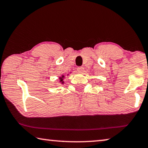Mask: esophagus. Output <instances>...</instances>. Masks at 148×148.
Listing matches in <instances>:
<instances>
[{
  "mask_svg": "<svg viewBox=\"0 0 148 148\" xmlns=\"http://www.w3.org/2000/svg\"><path fill=\"white\" fill-rule=\"evenodd\" d=\"M77 70H78V72L79 73H82L84 70V68L81 66V67H78V69H77Z\"/></svg>",
  "mask_w": 148,
  "mask_h": 148,
  "instance_id": "obj_1",
  "label": "esophagus"
}]
</instances>
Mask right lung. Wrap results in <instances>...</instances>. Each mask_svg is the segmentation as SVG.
I'll list each match as a JSON object with an SVG mask.
<instances>
[{
  "label": "right lung",
  "mask_w": 148,
  "mask_h": 148,
  "mask_svg": "<svg viewBox=\"0 0 148 148\" xmlns=\"http://www.w3.org/2000/svg\"><path fill=\"white\" fill-rule=\"evenodd\" d=\"M65 78V76H64V74H62L61 76L60 77H59V82L61 84H64V78Z\"/></svg>",
  "instance_id": "add662e5"
}]
</instances>
